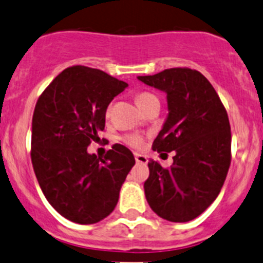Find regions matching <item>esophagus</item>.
Returning <instances> with one entry per match:
<instances>
[{"instance_id": "obj_1", "label": "esophagus", "mask_w": 263, "mask_h": 263, "mask_svg": "<svg viewBox=\"0 0 263 263\" xmlns=\"http://www.w3.org/2000/svg\"><path fill=\"white\" fill-rule=\"evenodd\" d=\"M135 159H136V162L140 163V164H146V163L149 162L146 155L140 154V153H135Z\"/></svg>"}]
</instances>
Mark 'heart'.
<instances>
[{
  "label": "heart",
  "instance_id": "obj_1",
  "mask_svg": "<svg viewBox=\"0 0 263 263\" xmlns=\"http://www.w3.org/2000/svg\"><path fill=\"white\" fill-rule=\"evenodd\" d=\"M155 99L157 98H155L153 93L141 92L136 96V104L139 105V108L141 109L142 106H145L146 104H149L150 101L155 100ZM123 140L126 144H128L129 146L132 147H141L142 144H144V140H142V137L139 136V135H126V136L123 137Z\"/></svg>",
  "mask_w": 263,
  "mask_h": 263
}]
</instances>
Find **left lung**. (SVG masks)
Returning <instances> with one entry per match:
<instances>
[{"label": "left lung", "instance_id": "obj_1", "mask_svg": "<svg viewBox=\"0 0 263 263\" xmlns=\"http://www.w3.org/2000/svg\"><path fill=\"white\" fill-rule=\"evenodd\" d=\"M137 80L167 95V118L153 149L176 153L171 168L149 160L145 196L159 217L187 222L215 202L225 182L231 162L228 113L198 70L172 68Z\"/></svg>", "mask_w": 263, "mask_h": 263}]
</instances>
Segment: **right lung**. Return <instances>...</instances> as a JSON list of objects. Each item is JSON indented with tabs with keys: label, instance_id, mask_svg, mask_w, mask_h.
<instances>
[{
	"label": "right lung",
	"instance_id": "right-lung-1",
	"mask_svg": "<svg viewBox=\"0 0 263 263\" xmlns=\"http://www.w3.org/2000/svg\"><path fill=\"white\" fill-rule=\"evenodd\" d=\"M128 87L105 72L76 65L47 86L32 121V164L43 195L63 217L91 225L110 215L135 165L121 144L104 158L87 152L105 127L108 105Z\"/></svg>",
	"mask_w": 263,
	"mask_h": 263
}]
</instances>
